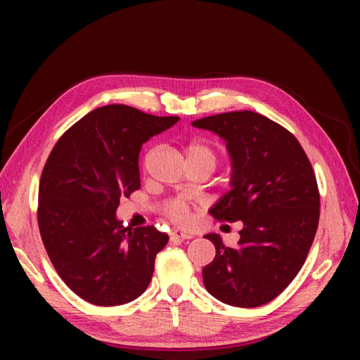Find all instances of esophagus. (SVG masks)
<instances>
[{
  "mask_svg": "<svg viewBox=\"0 0 360 360\" xmlns=\"http://www.w3.org/2000/svg\"><path fill=\"white\" fill-rule=\"evenodd\" d=\"M172 238L176 240H192L193 233H188V231H182V230H176L172 233Z\"/></svg>",
  "mask_w": 360,
  "mask_h": 360,
  "instance_id": "34e87169",
  "label": "esophagus"
}]
</instances>
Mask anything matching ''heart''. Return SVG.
I'll return each mask as SVG.
<instances>
[{"mask_svg":"<svg viewBox=\"0 0 360 360\" xmlns=\"http://www.w3.org/2000/svg\"><path fill=\"white\" fill-rule=\"evenodd\" d=\"M187 160L191 158H206L212 165H216V152L208 144L202 141H191L186 146ZM192 208L193 202L184 197H176L165 200L160 206V212L163 217L176 225H188L192 221Z\"/></svg>","mask_w":360,"mask_h":360,"instance_id":"1","label":"heart"}]
</instances>
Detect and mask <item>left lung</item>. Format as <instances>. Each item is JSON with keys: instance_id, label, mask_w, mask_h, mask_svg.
Wrapping results in <instances>:
<instances>
[{"instance_id": "1", "label": "left lung", "mask_w": 360, "mask_h": 360, "mask_svg": "<svg viewBox=\"0 0 360 360\" xmlns=\"http://www.w3.org/2000/svg\"><path fill=\"white\" fill-rule=\"evenodd\" d=\"M217 133L231 157V191L210 210L221 222H243L238 246L206 235L216 257L203 268L212 297L231 307L271 302L303 266L319 224V188L300 143L276 122L252 111L192 122Z\"/></svg>"}]
</instances>
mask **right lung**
<instances>
[{
  "mask_svg": "<svg viewBox=\"0 0 360 360\" xmlns=\"http://www.w3.org/2000/svg\"><path fill=\"white\" fill-rule=\"evenodd\" d=\"M178 120L108 105L84 115L53 146L39 181L38 225L58 276L85 302L115 307L148 289L168 235L154 225L125 229L115 210L141 187L143 143Z\"/></svg>",
  "mask_w": 360,
  "mask_h": 360,
  "instance_id": "add662e5",
  "label": "right lung"
}]
</instances>
